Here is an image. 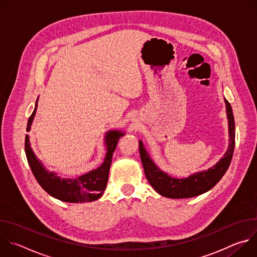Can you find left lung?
<instances>
[{
	"instance_id": "left-lung-1",
	"label": "left lung",
	"mask_w": 257,
	"mask_h": 257,
	"mask_svg": "<svg viewBox=\"0 0 257 257\" xmlns=\"http://www.w3.org/2000/svg\"><path fill=\"white\" fill-rule=\"evenodd\" d=\"M225 102L229 120V149L224 155V158H222L215 166L211 167L207 171L191 175L186 179L172 178L166 173L162 172L154 164L148 153L144 150L142 142L139 141V153L146 179L149 180L150 184L158 193L169 198L194 197L210 190L225 175L231 164L235 149V120L230 102L227 99H225Z\"/></svg>"
}]
</instances>
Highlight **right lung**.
Instances as JSON below:
<instances>
[{"label": "right lung", "instance_id": "obj_1", "mask_svg": "<svg viewBox=\"0 0 257 257\" xmlns=\"http://www.w3.org/2000/svg\"><path fill=\"white\" fill-rule=\"evenodd\" d=\"M36 102H38V100H36ZM36 107H38V103L35 104L34 111L28 119L26 128L27 132L30 130ZM123 135V133L118 131H108L105 137L107 153L102 165L96 170H93L76 179H63L57 176V174L47 171L39 159H36L35 155L33 154L30 148L28 135L25 136V154L33 176L43 189H45L50 195L66 202H89L98 199L102 195L106 187L113 153L116 150L120 137Z\"/></svg>", "mask_w": 257, "mask_h": 257}]
</instances>
